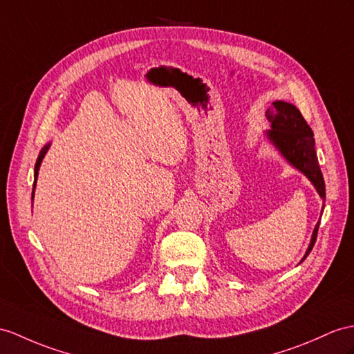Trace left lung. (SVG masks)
I'll use <instances>...</instances> for the list:
<instances>
[{"label": "left lung", "instance_id": "obj_1", "mask_svg": "<svg viewBox=\"0 0 354 354\" xmlns=\"http://www.w3.org/2000/svg\"><path fill=\"white\" fill-rule=\"evenodd\" d=\"M272 105L273 106L266 112L267 118L272 123V131L267 132V135H269L270 141L277 145L291 165H295L311 180L317 192L324 200L326 186L320 165H318L315 140L311 127L306 123L304 115L300 114V111L295 105H291V103L278 100L273 102ZM318 227H320V221L317 222L314 228L311 245H309L304 260L313 251L315 245Z\"/></svg>", "mask_w": 354, "mask_h": 354}]
</instances>
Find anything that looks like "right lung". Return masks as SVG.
Returning <instances> with one entry per match:
<instances>
[{"instance_id":"right-lung-1","label":"right lung","mask_w":354,"mask_h":354,"mask_svg":"<svg viewBox=\"0 0 354 354\" xmlns=\"http://www.w3.org/2000/svg\"><path fill=\"white\" fill-rule=\"evenodd\" d=\"M48 147L49 145H46L45 149H43L41 151H40V154H39V158H37V162H36V167H34V178L37 180V172H39V167H40V162H41V159H43V156H45V153L48 151ZM34 186H36V182H34ZM32 195H34V187H32Z\"/></svg>"}]
</instances>
